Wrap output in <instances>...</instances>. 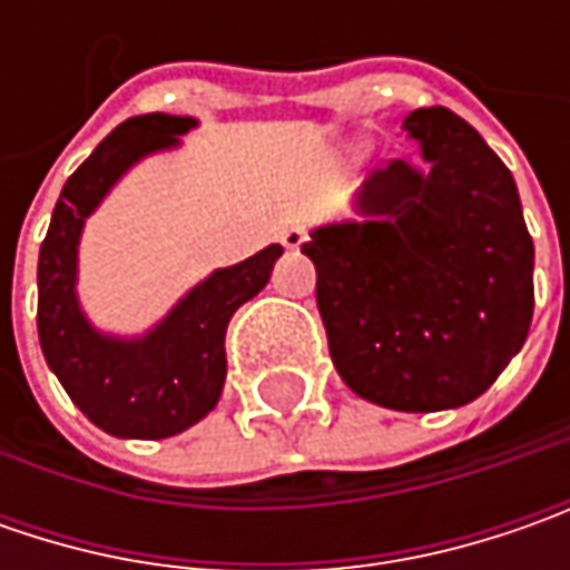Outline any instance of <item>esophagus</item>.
I'll list each match as a JSON object with an SVG mask.
<instances>
[{"mask_svg":"<svg viewBox=\"0 0 570 570\" xmlns=\"http://www.w3.org/2000/svg\"><path fill=\"white\" fill-rule=\"evenodd\" d=\"M304 244H307V230H301V228L282 230V247H285V250H301Z\"/></svg>","mask_w":570,"mask_h":570,"instance_id":"34e87169","label":"esophagus"}]
</instances>
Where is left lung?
Here are the masks:
<instances>
[{
  "mask_svg": "<svg viewBox=\"0 0 570 570\" xmlns=\"http://www.w3.org/2000/svg\"><path fill=\"white\" fill-rule=\"evenodd\" d=\"M425 170L390 161L358 193L367 222L311 230L317 307L340 377L396 412L482 396L533 320V237L517 184L448 107L403 120Z\"/></svg>",
  "mask_w": 570,
  "mask_h": 570,
  "instance_id": "left-lung-1",
  "label": "left lung"
}]
</instances>
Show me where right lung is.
I'll return each mask as SVG.
<instances>
[{"instance_id":"right-lung-1","label":"right lung","mask_w":570,"mask_h":570,"mask_svg":"<svg viewBox=\"0 0 570 570\" xmlns=\"http://www.w3.org/2000/svg\"><path fill=\"white\" fill-rule=\"evenodd\" d=\"M193 117L145 114L120 122L88 155L59 193L50 230L37 259V333L40 348L69 400L107 434L161 441L215 409L228 358L225 333L240 304L269 282L278 244L250 259L215 269L155 330L139 340L98 333L76 295L78 237L85 218L136 161L180 145Z\"/></svg>"}]
</instances>
